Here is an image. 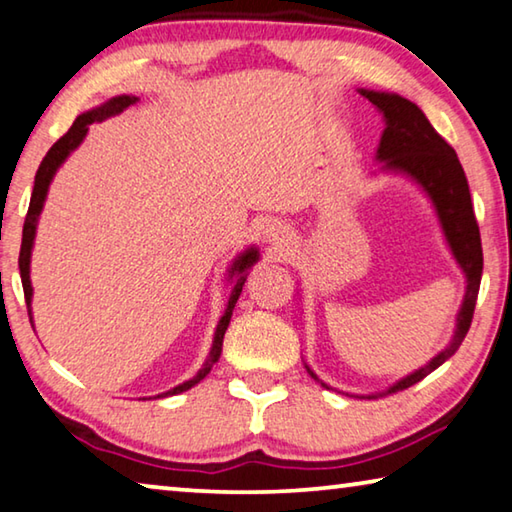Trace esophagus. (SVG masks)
Returning a JSON list of instances; mask_svg holds the SVG:
<instances>
[{
    "label": "esophagus",
    "instance_id": "34e87169",
    "mask_svg": "<svg viewBox=\"0 0 512 512\" xmlns=\"http://www.w3.org/2000/svg\"><path fill=\"white\" fill-rule=\"evenodd\" d=\"M259 234H262V239L266 243H271V246H285L289 241V227L278 221V218H269V221L259 227Z\"/></svg>",
    "mask_w": 512,
    "mask_h": 512
}]
</instances>
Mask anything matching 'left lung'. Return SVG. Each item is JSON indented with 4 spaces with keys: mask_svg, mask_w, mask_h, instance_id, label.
<instances>
[{
    "mask_svg": "<svg viewBox=\"0 0 512 512\" xmlns=\"http://www.w3.org/2000/svg\"><path fill=\"white\" fill-rule=\"evenodd\" d=\"M358 93L367 97L385 120V129L380 134V143L376 150L380 173L408 177L431 200L446 246H449L453 259H456L462 275H465L467 285L465 296H462V305L456 314V330H453L451 342L435 358L428 360L424 367L399 378L396 383L383 389V392L360 396V399H376V396L401 392V389H408L410 385L419 383L421 378H426L428 373L435 371L458 351L469 326H472L478 287H481L483 250L472 207V196H469V184L456 150L435 132V127L428 123L426 113L415 102L405 100V97L396 93L371 91V88H358ZM305 369L316 383H321V387L332 389L328 383H323L316 376L310 369V364H305Z\"/></svg>",
    "mask_w": 512,
    "mask_h": 512,
    "instance_id": "obj_1",
    "label": "left lung"
}]
</instances>
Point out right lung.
<instances>
[{
    "label": "right lung",
    "instance_id": "obj_1",
    "mask_svg": "<svg viewBox=\"0 0 512 512\" xmlns=\"http://www.w3.org/2000/svg\"><path fill=\"white\" fill-rule=\"evenodd\" d=\"M139 102V97L136 95H116L107 100L100 107H95L91 111L81 113L77 116L75 123L68 129L66 134L61 136L59 141H56L50 152L45 154V159L40 161L38 166V173H36V180H34V193H31V202H29V212L27 218H24V230H22V246H20V278H22V289H24V300H27V307H29V319H31V326H34V316H31V298H34V287H31V250H34V239H36V227H38V218L40 212H43L45 207V200H47V191H50V184L54 180L56 170L63 166V161H66L72 152H75L81 141L86 139L88 134V127L93 123H102V120H107L111 116H118V113H123L127 107H132V104ZM259 262V250L255 246H248L243 253H239L237 257L232 259L230 269H227V280H230L232 291H230V300H227V307H225V314L221 316V321H218L216 332H214V342H212V351H209L207 360L202 367L198 369V373L189 380H184L182 385H177L173 389H168L164 394H157L154 399H164V396H175V394H182L186 389H191L193 385H198L202 378L207 376L209 371H212L214 364L221 358V351H223V337H225V330L230 326V319H232V310L234 305H237V300L241 296V289H243V282L248 278V271L253 269V266Z\"/></svg>",
    "mask_w": 512,
    "mask_h": 512
}]
</instances>
